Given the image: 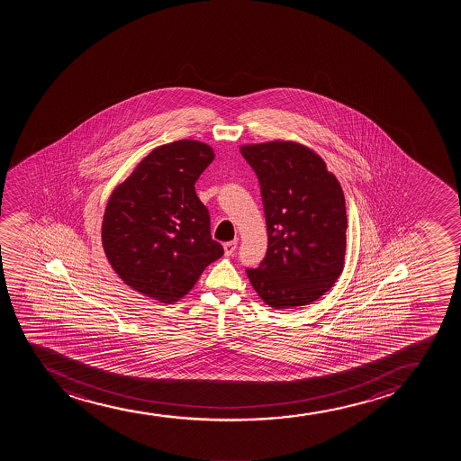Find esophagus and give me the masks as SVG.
<instances>
[{"instance_id": "obj_1", "label": "esophagus", "mask_w": 461, "mask_h": 461, "mask_svg": "<svg viewBox=\"0 0 461 461\" xmlns=\"http://www.w3.org/2000/svg\"><path fill=\"white\" fill-rule=\"evenodd\" d=\"M235 250H237V241H229V243H224V254H226V257L233 255Z\"/></svg>"}]
</instances>
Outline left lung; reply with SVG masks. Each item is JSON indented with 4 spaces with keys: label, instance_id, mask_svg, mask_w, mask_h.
Wrapping results in <instances>:
<instances>
[{
    "label": "left lung",
    "instance_id": "obj_1",
    "mask_svg": "<svg viewBox=\"0 0 461 461\" xmlns=\"http://www.w3.org/2000/svg\"><path fill=\"white\" fill-rule=\"evenodd\" d=\"M258 176L267 226V252L250 285L272 309L317 302L334 286L346 255V202L337 176L312 149L274 140L244 144Z\"/></svg>",
    "mask_w": 461,
    "mask_h": 461
}]
</instances>
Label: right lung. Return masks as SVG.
<instances>
[{
	"label": "right lung",
	"instance_id": "obj_1",
	"mask_svg": "<svg viewBox=\"0 0 461 461\" xmlns=\"http://www.w3.org/2000/svg\"><path fill=\"white\" fill-rule=\"evenodd\" d=\"M215 158L211 146L180 140L155 148L107 202L101 240L112 269L127 286L172 304L220 258L211 218L195 183Z\"/></svg>",
	"mask_w": 461,
	"mask_h": 461
}]
</instances>
